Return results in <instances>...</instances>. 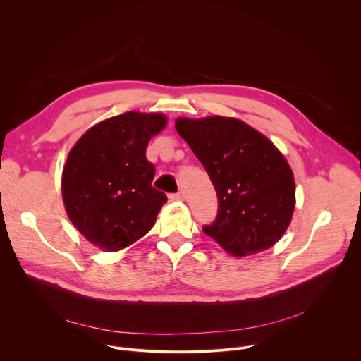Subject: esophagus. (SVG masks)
<instances>
[{"instance_id":"34e87169","label":"esophagus","mask_w":361,"mask_h":361,"mask_svg":"<svg viewBox=\"0 0 361 361\" xmlns=\"http://www.w3.org/2000/svg\"><path fill=\"white\" fill-rule=\"evenodd\" d=\"M171 200L183 201V200H184V192H183V191H178V192H176V194H171Z\"/></svg>"}]
</instances>
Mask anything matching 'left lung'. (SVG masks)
Returning <instances> with one entry per match:
<instances>
[{"label":"left lung","instance_id":"1","mask_svg":"<svg viewBox=\"0 0 361 361\" xmlns=\"http://www.w3.org/2000/svg\"><path fill=\"white\" fill-rule=\"evenodd\" d=\"M176 130L217 191L219 214L204 233L234 257L262 252L281 240L295 207L294 176L281 151L234 117H178Z\"/></svg>","mask_w":361,"mask_h":361}]
</instances>
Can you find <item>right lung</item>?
Returning a JSON list of instances; mask_svg holds the SVG:
<instances>
[{
    "mask_svg": "<svg viewBox=\"0 0 361 361\" xmlns=\"http://www.w3.org/2000/svg\"><path fill=\"white\" fill-rule=\"evenodd\" d=\"M161 113L127 111L87 130L70 149L61 192L70 221L92 245L120 251L145 235L167 202L151 185L149 140L167 126Z\"/></svg>",
    "mask_w": 361,
    "mask_h": 361,
    "instance_id": "add662e5",
    "label": "right lung"
}]
</instances>
